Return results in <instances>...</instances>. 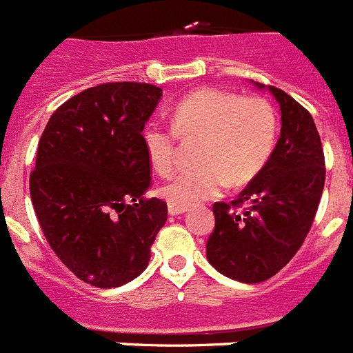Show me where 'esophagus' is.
<instances>
[{"label":"esophagus","mask_w":353,"mask_h":353,"mask_svg":"<svg viewBox=\"0 0 353 353\" xmlns=\"http://www.w3.org/2000/svg\"><path fill=\"white\" fill-rule=\"evenodd\" d=\"M187 210H189V207H182V205H176V203L168 205V212H170V215H180Z\"/></svg>","instance_id":"esophagus-1"}]
</instances>
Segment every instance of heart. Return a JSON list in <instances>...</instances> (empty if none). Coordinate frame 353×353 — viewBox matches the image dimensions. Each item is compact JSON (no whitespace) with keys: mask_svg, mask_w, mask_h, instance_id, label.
Instances as JSON below:
<instances>
[{"mask_svg":"<svg viewBox=\"0 0 353 353\" xmlns=\"http://www.w3.org/2000/svg\"><path fill=\"white\" fill-rule=\"evenodd\" d=\"M180 139H199L198 168L179 173L161 189L170 203L192 207L219 196L228 185H244L261 173L277 141V114L267 99L201 88L174 105L171 127L148 121L141 130L146 157L159 174L176 166Z\"/></svg>","mask_w":353,"mask_h":353,"instance_id":"obj_1","label":"heart"}]
</instances>
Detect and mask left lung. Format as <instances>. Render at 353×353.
Returning a JSON list of instances; mask_svg holds the SVG:
<instances>
[{"instance_id": "obj_1", "label": "left lung", "mask_w": 353, "mask_h": 353, "mask_svg": "<svg viewBox=\"0 0 353 353\" xmlns=\"http://www.w3.org/2000/svg\"><path fill=\"white\" fill-rule=\"evenodd\" d=\"M269 92L281 109V136L272 157L239 198L212 207L215 226L207 258L240 283L265 281L295 256L325 183V157L313 117L283 90L269 86Z\"/></svg>"}]
</instances>
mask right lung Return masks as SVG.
I'll return each instance as SVG.
<instances>
[{
  "instance_id": "right-lung-1",
  "label": "right lung",
  "mask_w": 353,
  "mask_h": 353,
  "mask_svg": "<svg viewBox=\"0 0 353 353\" xmlns=\"http://www.w3.org/2000/svg\"><path fill=\"white\" fill-rule=\"evenodd\" d=\"M161 95L148 83L97 84L56 109L39 141L37 219L61 263L97 288L138 277L168 219L162 199L145 198L152 164L141 141Z\"/></svg>"
}]
</instances>
